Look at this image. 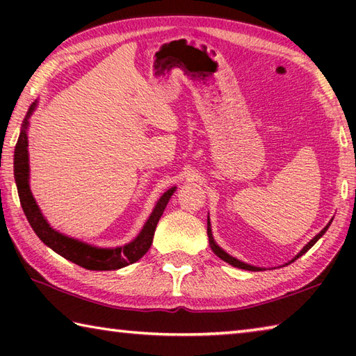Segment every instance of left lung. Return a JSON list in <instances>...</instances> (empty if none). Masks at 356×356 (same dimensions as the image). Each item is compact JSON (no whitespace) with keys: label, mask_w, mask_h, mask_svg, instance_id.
Wrapping results in <instances>:
<instances>
[{"label":"left lung","mask_w":356,"mask_h":356,"mask_svg":"<svg viewBox=\"0 0 356 356\" xmlns=\"http://www.w3.org/2000/svg\"><path fill=\"white\" fill-rule=\"evenodd\" d=\"M35 102L29 108L26 114L25 122H23L22 134L19 136V141L15 144V152H14V176H15V184L17 190H19V197L20 204L23 207V212H25L29 225L34 229V232L38 234V237L44 242L47 246H50L53 251H56L58 254L67 259V261L80 265L83 268L88 270H118L122 268L125 265L136 262L138 259H141L146 254L147 250L152 245V237L156 227V222H159L160 216L163 215L165 207L168 201H170L171 195L176 190V186H172L171 190H168L163 196L160 197V201L156 202L152 215L149 216L146 225H144L143 231L140 232L134 242L120 246V248H95L88 243H83L80 240L64 236V234L55 231V229L50 227L44 215L40 213L39 206L35 204L33 193L29 190V160H28V136H26V129H28V118L29 114L34 111ZM209 234V243L210 248L218 256V245L215 243L212 237V231H210V226L207 227Z\"/></svg>","instance_id":"left-lung-1"}]
</instances>
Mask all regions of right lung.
Listing matches in <instances>:
<instances>
[{
  "label": "right lung",
  "instance_id": "right-lung-1",
  "mask_svg": "<svg viewBox=\"0 0 356 356\" xmlns=\"http://www.w3.org/2000/svg\"><path fill=\"white\" fill-rule=\"evenodd\" d=\"M209 226H210V221H209ZM328 227V226H327ZM327 227H325L323 229V231L321 232V234H317V236L314 237V238H312L311 240V242L308 243V245H306L305 246V248H303V251H301L300 252V254L297 256V257H300L301 254H305V252L306 251H308L309 248H311V246L312 245H314L316 242H317V240L318 238H321L322 236H323V234H325V231H327ZM218 257L220 259H222V261H225V262H227V264H231L232 265V267H237V268H243V270H251V272H259V270L256 268V267H251V265H246V264H243V262H240V261H237V259H234V257H231V256H229V254H226V252L225 251H222L221 248H220V246H218ZM297 257H295V259H297ZM295 259H293V261H295Z\"/></svg>",
  "mask_w": 356,
  "mask_h": 356
}]
</instances>
